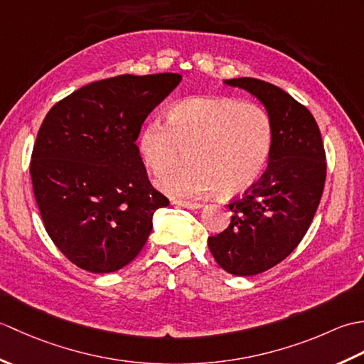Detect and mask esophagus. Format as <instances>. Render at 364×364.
<instances>
[{
  "instance_id": "obj_1",
  "label": "esophagus",
  "mask_w": 364,
  "mask_h": 364,
  "mask_svg": "<svg viewBox=\"0 0 364 364\" xmlns=\"http://www.w3.org/2000/svg\"><path fill=\"white\" fill-rule=\"evenodd\" d=\"M176 206H183V208H188V210H198V208H202V203H196V202H184V200H173L172 202Z\"/></svg>"
}]
</instances>
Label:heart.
<instances>
[{
  "instance_id": "1",
  "label": "heart",
  "mask_w": 364,
  "mask_h": 364,
  "mask_svg": "<svg viewBox=\"0 0 364 364\" xmlns=\"http://www.w3.org/2000/svg\"><path fill=\"white\" fill-rule=\"evenodd\" d=\"M274 142V127L261 106L230 97L191 98L173 106L167 125L151 120L139 134V151L153 175L166 173L183 151L188 167L159 181L167 194L223 198L244 194L259 180Z\"/></svg>"
}]
</instances>
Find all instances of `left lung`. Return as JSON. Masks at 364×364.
<instances>
[{"label": "left lung", "mask_w": 364, "mask_h": 364, "mask_svg": "<svg viewBox=\"0 0 364 364\" xmlns=\"http://www.w3.org/2000/svg\"><path fill=\"white\" fill-rule=\"evenodd\" d=\"M225 82L257 97L274 127L264 175L228 203L230 225L208 237L222 269L250 277L282 262L306 235L326 184V150L313 114L284 90L255 78Z\"/></svg>", "instance_id": "left-lung-1"}]
</instances>
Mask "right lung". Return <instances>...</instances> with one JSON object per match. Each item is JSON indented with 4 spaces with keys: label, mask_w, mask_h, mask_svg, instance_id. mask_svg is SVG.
<instances>
[{
    "label": "right lung",
    "mask_w": 364,
    "mask_h": 364,
    "mask_svg": "<svg viewBox=\"0 0 364 364\" xmlns=\"http://www.w3.org/2000/svg\"><path fill=\"white\" fill-rule=\"evenodd\" d=\"M178 73L120 75L54 105L31 154V180L46 233L92 274L125 267L142 250L153 213L168 198L151 186L136 141Z\"/></svg>",
    "instance_id": "right-lung-1"
}]
</instances>
